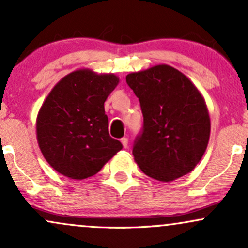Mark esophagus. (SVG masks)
I'll return each mask as SVG.
<instances>
[{
  "label": "esophagus",
  "mask_w": 248,
  "mask_h": 248,
  "mask_svg": "<svg viewBox=\"0 0 248 248\" xmlns=\"http://www.w3.org/2000/svg\"><path fill=\"white\" fill-rule=\"evenodd\" d=\"M121 143L124 148H127L128 147V139L127 138H122L121 139Z\"/></svg>",
  "instance_id": "34e87169"
}]
</instances>
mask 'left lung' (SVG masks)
Returning a JSON list of instances; mask_svg holds the SVG:
<instances>
[{
    "label": "left lung",
    "instance_id": "left-lung-1",
    "mask_svg": "<svg viewBox=\"0 0 248 248\" xmlns=\"http://www.w3.org/2000/svg\"><path fill=\"white\" fill-rule=\"evenodd\" d=\"M126 81L139 98L143 115V127L133 144L135 162L157 181L186 175L201 161L210 138L203 96L169 65L130 73Z\"/></svg>",
    "mask_w": 248,
    "mask_h": 248
}]
</instances>
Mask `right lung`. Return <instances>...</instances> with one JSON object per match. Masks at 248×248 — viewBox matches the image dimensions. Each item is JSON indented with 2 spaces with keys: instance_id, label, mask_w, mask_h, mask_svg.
I'll list each match as a JSON object with an SVG mask.
<instances>
[{
  "instance_id": "1",
  "label": "right lung",
  "mask_w": 248,
  "mask_h": 248,
  "mask_svg": "<svg viewBox=\"0 0 248 248\" xmlns=\"http://www.w3.org/2000/svg\"><path fill=\"white\" fill-rule=\"evenodd\" d=\"M118 82L114 75L75 71L45 99L37 118V140L45 160L62 175L91 177L122 149L109 136L104 107Z\"/></svg>"
}]
</instances>
